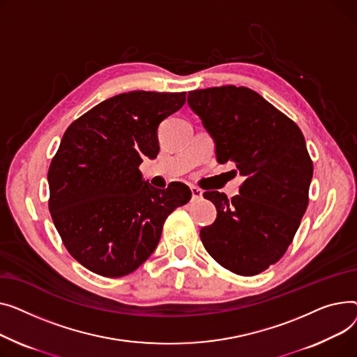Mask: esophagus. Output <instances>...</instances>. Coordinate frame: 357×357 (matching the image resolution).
<instances>
[{
	"label": "esophagus",
	"mask_w": 357,
	"mask_h": 357,
	"mask_svg": "<svg viewBox=\"0 0 357 357\" xmlns=\"http://www.w3.org/2000/svg\"><path fill=\"white\" fill-rule=\"evenodd\" d=\"M190 190H192V199H193V200H200V199L203 197V192L200 190V188H197V187H190Z\"/></svg>",
	"instance_id": "1"
}]
</instances>
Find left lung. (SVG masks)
I'll return each mask as SVG.
<instances>
[{"mask_svg":"<svg viewBox=\"0 0 357 357\" xmlns=\"http://www.w3.org/2000/svg\"><path fill=\"white\" fill-rule=\"evenodd\" d=\"M187 102L216 142L220 164L245 176L239 195L206 192L218 211L200 239L211 257L238 275L278 262L308 206L312 161L298 125L255 91L220 86L188 92Z\"/></svg>","mask_w":357,"mask_h":357,"instance_id":"obj_1","label":"left lung"}]
</instances>
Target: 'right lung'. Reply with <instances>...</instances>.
<instances>
[{"label":"right lung","mask_w":357,"mask_h":357,"mask_svg":"<svg viewBox=\"0 0 357 357\" xmlns=\"http://www.w3.org/2000/svg\"><path fill=\"white\" fill-rule=\"evenodd\" d=\"M185 92L134 91L73 121L52 158L49 211L69 254L98 275L119 278L154 252L165 219L192 199L183 183L157 190L138 170L160 150L157 130Z\"/></svg>","instance_id":"obj_1"}]
</instances>
